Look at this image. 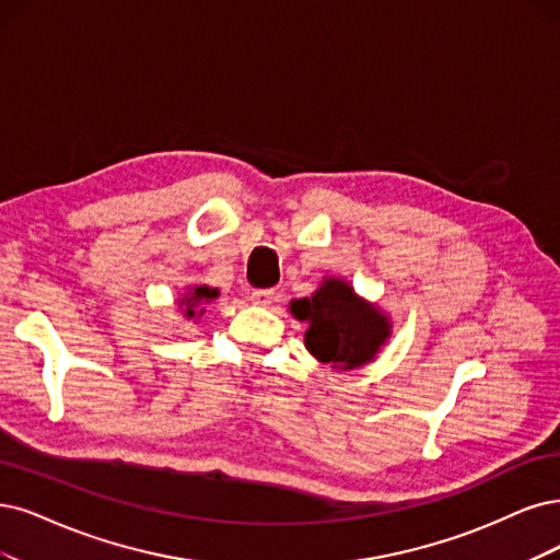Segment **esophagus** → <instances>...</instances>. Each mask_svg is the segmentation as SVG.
Listing matches in <instances>:
<instances>
[{"instance_id":"esophagus-1","label":"esophagus","mask_w":560,"mask_h":560,"mask_svg":"<svg viewBox=\"0 0 560 560\" xmlns=\"http://www.w3.org/2000/svg\"><path fill=\"white\" fill-rule=\"evenodd\" d=\"M275 300V291H269V288H258V291L252 293V302L258 306H269Z\"/></svg>"}]
</instances>
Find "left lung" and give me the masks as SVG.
Segmentation results:
<instances>
[{
	"label": "left lung",
	"mask_w": 560,
	"mask_h": 560,
	"mask_svg": "<svg viewBox=\"0 0 560 560\" xmlns=\"http://www.w3.org/2000/svg\"><path fill=\"white\" fill-rule=\"evenodd\" d=\"M288 308L295 320L306 323L308 353L335 371L371 364L392 337L389 316L341 277H323L312 298L293 300Z\"/></svg>",
	"instance_id": "obj_1"
}]
</instances>
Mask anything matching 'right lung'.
Here are the masks:
<instances>
[{
    "label": "right lung",
    "instance_id": "1",
    "mask_svg": "<svg viewBox=\"0 0 560 560\" xmlns=\"http://www.w3.org/2000/svg\"><path fill=\"white\" fill-rule=\"evenodd\" d=\"M219 298V288L207 283H191L184 285V293L177 298V308L182 312L184 320H198L205 314V306L212 304Z\"/></svg>",
    "mask_w": 560,
    "mask_h": 560
}]
</instances>
